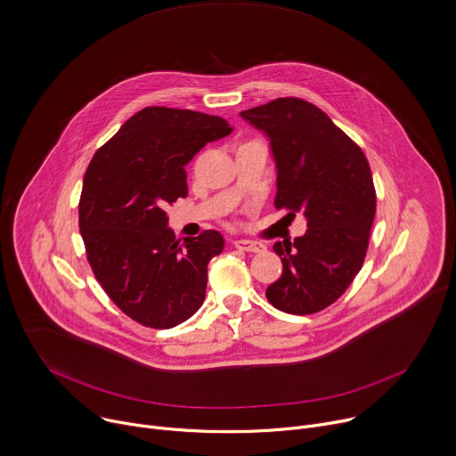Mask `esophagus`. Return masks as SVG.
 <instances>
[{
  "label": "esophagus",
  "instance_id": "1",
  "mask_svg": "<svg viewBox=\"0 0 456 456\" xmlns=\"http://www.w3.org/2000/svg\"><path fill=\"white\" fill-rule=\"evenodd\" d=\"M234 247L245 252H263L266 247L259 241H252V240H236Z\"/></svg>",
  "mask_w": 456,
  "mask_h": 456
}]
</instances>
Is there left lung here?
Wrapping results in <instances>:
<instances>
[{
	"label": "left lung",
	"instance_id": "left-lung-1",
	"mask_svg": "<svg viewBox=\"0 0 456 456\" xmlns=\"http://www.w3.org/2000/svg\"><path fill=\"white\" fill-rule=\"evenodd\" d=\"M240 116L268 139L275 208L300 213L308 224L302 236L273 245L282 273L265 295L291 315L321 312L347 289L365 259L376 215L369 163L326 112L305 100L277 98Z\"/></svg>",
	"mask_w": 456,
	"mask_h": 456
}]
</instances>
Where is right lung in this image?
I'll list each match as a JSON object with an SVG mask.
<instances>
[{"instance_id":"right-lung-1","label":"right lung","mask_w":456,"mask_h":456,"mask_svg":"<svg viewBox=\"0 0 456 456\" xmlns=\"http://www.w3.org/2000/svg\"><path fill=\"white\" fill-rule=\"evenodd\" d=\"M232 128L220 116L144 107L93 156L78 225L89 265L114 305L135 322L168 330L199 312L218 231L175 241L167 204L188 195L184 167Z\"/></svg>"}]
</instances>
